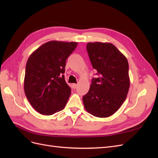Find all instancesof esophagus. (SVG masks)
Wrapping results in <instances>:
<instances>
[{
	"mask_svg": "<svg viewBox=\"0 0 158 158\" xmlns=\"http://www.w3.org/2000/svg\"><path fill=\"white\" fill-rule=\"evenodd\" d=\"M77 86H78V84H73V87L74 89H76Z\"/></svg>",
	"mask_w": 158,
	"mask_h": 158,
	"instance_id": "1",
	"label": "esophagus"
}]
</instances>
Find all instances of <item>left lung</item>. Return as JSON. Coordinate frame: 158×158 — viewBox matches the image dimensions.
<instances>
[{
  "label": "left lung",
  "instance_id": "obj_1",
  "mask_svg": "<svg viewBox=\"0 0 158 158\" xmlns=\"http://www.w3.org/2000/svg\"><path fill=\"white\" fill-rule=\"evenodd\" d=\"M86 49L98 77L92 79L88 92L83 96L84 106L95 117H107L126 99L130 87L128 60L110 43H88Z\"/></svg>",
  "mask_w": 158,
  "mask_h": 158
}]
</instances>
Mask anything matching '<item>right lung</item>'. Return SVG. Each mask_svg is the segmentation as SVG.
<instances>
[{
    "label": "right lung",
    "instance_id": "right-lung-1",
    "mask_svg": "<svg viewBox=\"0 0 158 158\" xmlns=\"http://www.w3.org/2000/svg\"><path fill=\"white\" fill-rule=\"evenodd\" d=\"M78 43L51 41L30 56L24 78V92L31 106L51 115L63 110L71 94L64 73L66 60Z\"/></svg>",
    "mask_w": 158,
    "mask_h": 158
}]
</instances>
